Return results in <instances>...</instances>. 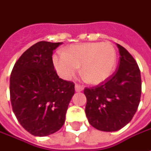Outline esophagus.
Returning <instances> with one entry per match:
<instances>
[{
  "label": "esophagus",
  "mask_w": 151,
  "mask_h": 151,
  "mask_svg": "<svg viewBox=\"0 0 151 151\" xmlns=\"http://www.w3.org/2000/svg\"><path fill=\"white\" fill-rule=\"evenodd\" d=\"M74 87H75V91H78V92H79V91H82L83 90V86H80L79 84H76Z\"/></svg>",
  "instance_id": "esophagus-1"
}]
</instances>
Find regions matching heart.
Returning <instances> with one entry per match:
<instances>
[{
	"mask_svg": "<svg viewBox=\"0 0 151 151\" xmlns=\"http://www.w3.org/2000/svg\"><path fill=\"white\" fill-rule=\"evenodd\" d=\"M116 62L115 48L109 42L73 45L53 56L55 68L62 78H72L82 65L83 75L93 84L102 83L112 75Z\"/></svg>",
	"mask_w": 151,
	"mask_h": 151,
	"instance_id": "obj_1",
	"label": "heart"
}]
</instances>
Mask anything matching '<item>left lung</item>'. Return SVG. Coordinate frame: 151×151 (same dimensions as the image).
<instances>
[{"instance_id":"1","label":"left lung","mask_w":151,"mask_h":151,"mask_svg":"<svg viewBox=\"0 0 151 151\" xmlns=\"http://www.w3.org/2000/svg\"><path fill=\"white\" fill-rule=\"evenodd\" d=\"M120 55L115 73L91 88L86 87V116L100 131L115 132L126 126L137 112L142 94L141 72L134 58L117 44Z\"/></svg>"}]
</instances>
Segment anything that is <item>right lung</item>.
Instances as JSON below:
<instances>
[{
  "label": "right lung",
  "mask_w": 151,
  "mask_h": 151,
  "mask_svg": "<svg viewBox=\"0 0 151 151\" xmlns=\"http://www.w3.org/2000/svg\"><path fill=\"white\" fill-rule=\"evenodd\" d=\"M62 42H39L17 60L9 79L12 109L29 133L45 137L64 125L74 83L59 78L52 61L53 50Z\"/></svg>",
  "instance_id": "right-lung-1"
}]
</instances>
